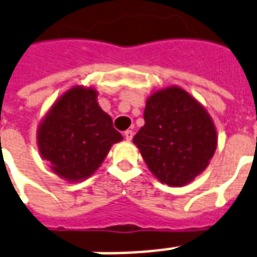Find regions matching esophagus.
<instances>
[{"label": "esophagus", "mask_w": 257, "mask_h": 257, "mask_svg": "<svg viewBox=\"0 0 257 257\" xmlns=\"http://www.w3.org/2000/svg\"><path fill=\"white\" fill-rule=\"evenodd\" d=\"M123 136H125V139L126 141H132V138H134V132L131 131V129H128V131H125V134H123Z\"/></svg>", "instance_id": "1"}]
</instances>
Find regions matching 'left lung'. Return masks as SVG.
<instances>
[{
	"instance_id": "1",
	"label": "left lung",
	"mask_w": 257,
	"mask_h": 257,
	"mask_svg": "<svg viewBox=\"0 0 257 257\" xmlns=\"http://www.w3.org/2000/svg\"><path fill=\"white\" fill-rule=\"evenodd\" d=\"M134 143L161 184L184 186L209 166L217 132L203 105L184 89L171 86L147 98L145 125Z\"/></svg>"
}]
</instances>
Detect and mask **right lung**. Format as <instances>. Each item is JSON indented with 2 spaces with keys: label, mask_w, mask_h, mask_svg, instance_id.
<instances>
[{
  "label": "right lung",
  "mask_w": 257,
  "mask_h": 257,
  "mask_svg": "<svg viewBox=\"0 0 257 257\" xmlns=\"http://www.w3.org/2000/svg\"><path fill=\"white\" fill-rule=\"evenodd\" d=\"M122 135L97 103L93 87L75 86L51 105L37 129V146L58 177L69 182L89 178Z\"/></svg>",
  "instance_id": "1"
}]
</instances>
